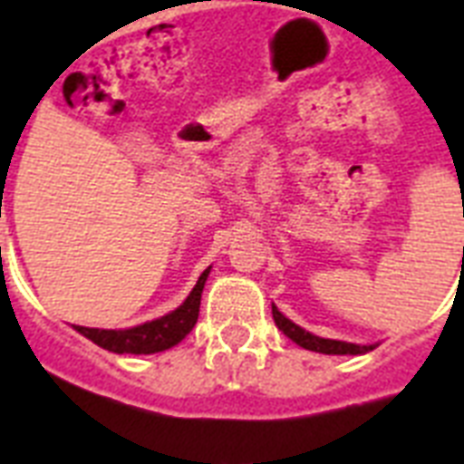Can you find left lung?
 I'll use <instances>...</instances> for the list:
<instances>
[{
    "label": "left lung",
    "mask_w": 464,
    "mask_h": 464,
    "mask_svg": "<svg viewBox=\"0 0 464 464\" xmlns=\"http://www.w3.org/2000/svg\"><path fill=\"white\" fill-rule=\"evenodd\" d=\"M272 315H275L276 327L286 334L289 339H294L298 346L304 349H310V352H320V353H366L371 352L373 346H361V344H349V342H337V339H323L315 337L305 332L304 327H298L296 323H291L289 317H284L276 305H272Z\"/></svg>",
    "instance_id": "obj_1"
}]
</instances>
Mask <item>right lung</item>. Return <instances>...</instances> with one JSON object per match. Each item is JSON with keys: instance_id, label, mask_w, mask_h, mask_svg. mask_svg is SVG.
Returning <instances> with one entry per match:
<instances>
[{"instance_id": "obj_1", "label": "right lung", "mask_w": 464, "mask_h": 464, "mask_svg": "<svg viewBox=\"0 0 464 464\" xmlns=\"http://www.w3.org/2000/svg\"><path fill=\"white\" fill-rule=\"evenodd\" d=\"M207 276H209V269H204L202 276L197 279L195 289L185 298V304L173 313L159 317V320L137 324L132 330H96V327H82V324H74V330L82 332L83 337H89L93 344L115 353L166 352L178 342H182L185 334H189V330L195 327Z\"/></svg>"}]
</instances>
